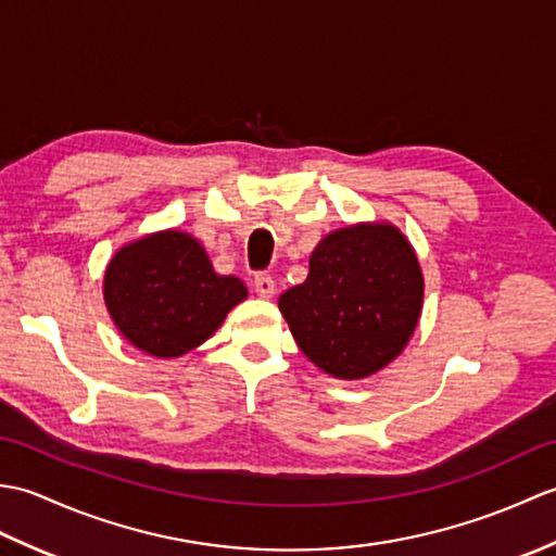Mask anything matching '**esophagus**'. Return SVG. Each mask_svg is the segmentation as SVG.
I'll return each mask as SVG.
<instances>
[{
    "instance_id": "34e87169",
    "label": "esophagus",
    "mask_w": 556,
    "mask_h": 556,
    "mask_svg": "<svg viewBox=\"0 0 556 556\" xmlns=\"http://www.w3.org/2000/svg\"><path fill=\"white\" fill-rule=\"evenodd\" d=\"M253 287H255L257 296H263V299H271V296H275V291H277L275 279H271L269 275H257L255 281H253Z\"/></svg>"
}]
</instances>
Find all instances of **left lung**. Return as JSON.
<instances>
[{"label":"left lung","mask_w":556,"mask_h":556,"mask_svg":"<svg viewBox=\"0 0 556 556\" xmlns=\"http://www.w3.org/2000/svg\"><path fill=\"white\" fill-rule=\"evenodd\" d=\"M422 269L410 241L389 222L329 231L311 255L308 279L279 296L305 358L337 380L387 368L416 332Z\"/></svg>","instance_id":"left-lung-1"}]
</instances>
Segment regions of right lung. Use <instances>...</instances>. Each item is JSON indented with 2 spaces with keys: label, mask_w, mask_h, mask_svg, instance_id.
Here are the masks:
<instances>
[{
  "label": "right lung",
  "mask_w": 556,
  "mask_h": 556,
  "mask_svg": "<svg viewBox=\"0 0 556 556\" xmlns=\"http://www.w3.org/2000/svg\"><path fill=\"white\" fill-rule=\"evenodd\" d=\"M102 293L128 344L152 358H179L217 332L248 289L239 277L217 275L191 233L162 229L112 255Z\"/></svg>",
  "instance_id": "obj_1"
}]
</instances>
